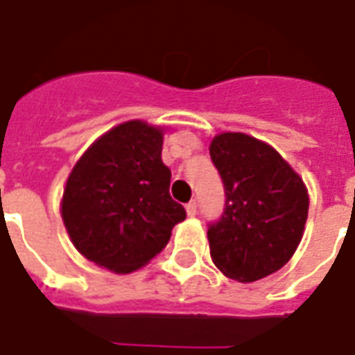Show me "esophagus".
Returning a JSON list of instances; mask_svg holds the SVG:
<instances>
[{
    "label": "esophagus",
    "instance_id": "esophagus-1",
    "mask_svg": "<svg viewBox=\"0 0 355 355\" xmlns=\"http://www.w3.org/2000/svg\"><path fill=\"white\" fill-rule=\"evenodd\" d=\"M198 213V205H196V201H190V203H186V215L193 216Z\"/></svg>",
    "mask_w": 355,
    "mask_h": 355
}]
</instances>
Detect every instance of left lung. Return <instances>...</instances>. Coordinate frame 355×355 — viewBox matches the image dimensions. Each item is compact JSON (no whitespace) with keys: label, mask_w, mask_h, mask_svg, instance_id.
<instances>
[{"label":"left lung","mask_w":355,"mask_h":355,"mask_svg":"<svg viewBox=\"0 0 355 355\" xmlns=\"http://www.w3.org/2000/svg\"><path fill=\"white\" fill-rule=\"evenodd\" d=\"M226 205L209 226L211 259L226 277L251 283L291 261L304 236L308 190L274 148L245 132H220L209 144Z\"/></svg>","instance_id":"left-lung-1"}]
</instances>
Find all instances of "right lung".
I'll return each instance as SVG.
<instances>
[{"label": "right lung", "instance_id": "1", "mask_svg": "<svg viewBox=\"0 0 355 355\" xmlns=\"http://www.w3.org/2000/svg\"><path fill=\"white\" fill-rule=\"evenodd\" d=\"M163 127L116 125L83 152L66 180L60 215L73 247L114 274H131L167 245L184 207L171 198Z\"/></svg>", "mask_w": 355, "mask_h": 355}]
</instances>
